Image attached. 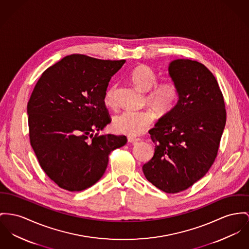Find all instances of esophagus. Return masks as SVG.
Wrapping results in <instances>:
<instances>
[{"instance_id": "34e87169", "label": "esophagus", "mask_w": 249, "mask_h": 249, "mask_svg": "<svg viewBox=\"0 0 249 249\" xmlns=\"http://www.w3.org/2000/svg\"><path fill=\"white\" fill-rule=\"evenodd\" d=\"M127 141L128 142H131V143H135V142H138L141 141L140 138H134V137H128L127 138Z\"/></svg>"}]
</instances>
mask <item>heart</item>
Instances as JSON below:
<instances>
[{
    "instance_id": "heart-1",
    "label": "heart",
    "mask_w": 249,
    "mask_h": 249,
    "mask_svg": "<svg viewBox=\"0 0 249 249\" xmlns=\"http://www.w3.org/2000/svg\"><path fill=\"white\" fill-rule=\"evenodd\" d=\"M158 74L151 67L142 64L134 68L130 72V80L134 86L146 92L145 104L159 117L167 116L175 108L178 98L179 89L172 78H166L158 84ZM115 86L110 88L106 96L105 104L110 108L116 107ZM155 115L151 110L124 111L113 119V127L117 132L128 136H138L145 132L153 124Z\"/></svg>"
}]
</instances>
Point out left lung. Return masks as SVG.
<instances>
[{"instance_id":"obj_1","label":"left lung","mask_w":249,"mask_h":249,"mask_svg":"<svg viewBox=\"0 0 249 249\" xmlns=\"http://www.w3.org/2000/svg\"><path fill=\"white\" fill-rule=\"evenodd\" d=\"M169 73L178 86L179 98L150 130L155 153L142 171L154 186L177 194L198 181L214 163L227 112L214 75L202 63L177 59Z\"/></svg>"}]
</instances>
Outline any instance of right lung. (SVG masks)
Returning <instances> with one entry per match:
<instances>
[{
    "label": "right lung",
    "mask_w": 249,
    "mask_h": 249,
    "mask_svg": "<svg viewBox=\"0 0 249 249\" xmlns=\"http://www.w3.org/2000/svg\"><path fill=\"white\" fill-rule=\"evenodd\" d=\"M124 63L71 54L36 84L27 104L30 143L58 187L79 192L92 186L105 174L110 152L126 143L125 136L99 134L111 122L107 88Z\"/></svg>",
    "instance_id": "1"
}]
</instances>
